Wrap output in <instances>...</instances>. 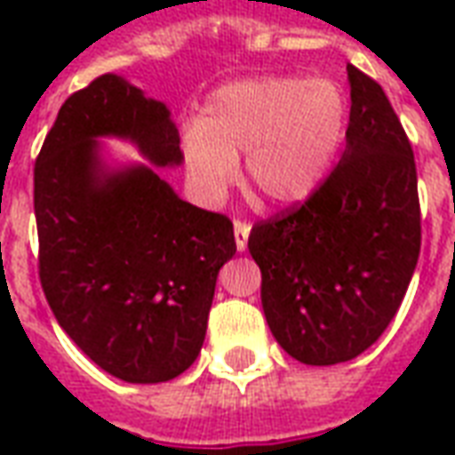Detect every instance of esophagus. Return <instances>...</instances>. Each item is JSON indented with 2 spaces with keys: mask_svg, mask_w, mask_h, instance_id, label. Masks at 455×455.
<instances>
[{
  "mask_svg": "<svg viewBox=\"0 0 455 455\" xmlns=\"http://www.w3.org/2000/svg\"><path fill=\"white\" fill-rule=\"evenodd\" d=\"M234 234H236V248L243 253L248 248V234H251V224L246 219H236L234 221Z\"/></svg>",
  "mask_w": 455,
  "mask_h": 455,
  "instance_id": "34e87169",
  "label": "esophagus"
}]
</instances>
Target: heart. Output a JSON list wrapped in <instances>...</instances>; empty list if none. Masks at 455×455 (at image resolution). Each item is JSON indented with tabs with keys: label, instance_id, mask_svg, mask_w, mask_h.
Listing matches in <instances>:
<instances>
[{
	"label": "heart",
	"instance_id": "1",
	"mask_svg": "<svg viewBox=\"0 0 455 455\" xmlns=\"http://www.w3.org/2000/svg\"><path fill=\"white\" fill-rule=\"evenodd\" d=\"M348 100L329 77L266 75L219 87L202 121L182 133L189 178L207 199H221L238 178L260 197L292 204L329 175L346 139Z\"/></svg>",
	"mask_w": 455,
	"mask_h": 455
}]
</instances>
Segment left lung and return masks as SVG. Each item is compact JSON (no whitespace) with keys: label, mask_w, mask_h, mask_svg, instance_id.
I'll return each instance as SVG.
<instances>
[{"label":"left lung","mask_w":455,"mask_h":455,"mask_svg":"<svg viewBox=\"0 0 455 455\" xmlns=\"http://www.w3.org/2000/svg\"><path fill=\"white\" fill-rule=\"evenodd\" d=\"M346 70L341 160L305 202L256 221L248 236L267 326L307 365L351 361L380 339L421 248L410 139L380 84L353 65Z\"/></svg>","instance_id":"left-lung-1"}]
</instances>
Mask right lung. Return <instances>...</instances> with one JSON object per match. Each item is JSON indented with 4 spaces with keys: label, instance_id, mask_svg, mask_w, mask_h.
<instances>
[{
    "label": "right lung",
    "instance_id": "obj_1",
    "mask_svg": "<svg viewBox=\"0 0 455 455\" xmlns=\"http://www.w3.org/2000/svg\"><path fill=\"white\" fill-rule=\"evenodd\" d=\"M97 136L178 165L165 104L116 75L70 94L34 168L38 277L58 324L102 371L165 382L199 355L219 267L236 253L227 214L199 209L146 165L104 175Z\"/></svg>",
    "mask_w": 455,
    "mask_h": 455
}]
</instances>
